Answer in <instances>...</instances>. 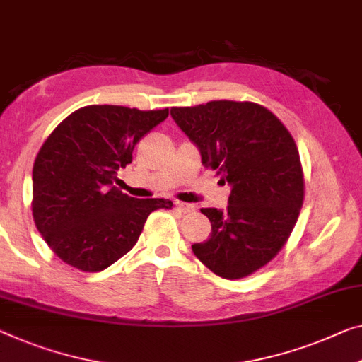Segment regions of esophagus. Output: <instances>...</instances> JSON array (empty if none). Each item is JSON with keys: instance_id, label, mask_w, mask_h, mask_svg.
<instances>
[{"instance_id": "obj_1", "label": "esophagus", "mask_w": 362, "mask_h": 362, "mask_svg": "<svg viewBox=\"0 0 362 362\" xmlns=\"http://www.w3.org/2000/svg\"><path fill=\"white\" fill-rule=\"evenodd\" d=\"M174 204H175V208L179 209L180 213H192V211H195V206H193V204H190V203L174 202Z\"/></svg>"}]
</instances>
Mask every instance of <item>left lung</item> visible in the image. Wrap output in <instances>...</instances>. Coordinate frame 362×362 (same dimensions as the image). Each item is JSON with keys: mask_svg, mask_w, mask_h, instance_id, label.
Returning <instances> with one entry per match:
<instances>
[{"mask_svg": "<svg viewBox=\"0 0 362 362\" xmlns=\"http://www.w3.org/2000/svg\"><path fill=\"white\" fill-rule=\"evenodd\" d=\"M170 115L203 165L230 185L226 211L202 209L211 235L192 250L221 278L249 276L276 257L298 221L304 199L298 146L283 123L253 102L213 100L174 107Z\"/></svg>", "mask_w": 362, "mask_h": 362, "instance_id": "8db88e82", "label": "left lung"}]
</instances>
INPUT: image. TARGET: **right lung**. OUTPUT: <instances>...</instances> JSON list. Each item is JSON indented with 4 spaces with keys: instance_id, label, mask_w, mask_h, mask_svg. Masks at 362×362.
I'll list each match as a JSON object with an SVG mask.
<instances>
[{
    "instance_id": "add662e5",
    "label": "right lung",
    "mask_w": 362,
    "mask_h": 362,
    "mask_svg": "<svg viewBox=\"0 0 362 362\" xmlns=\"http://www.w3.org/2000/svg\"><path fill=\"white\" fill-rule=\"evenodd\" d=\"M169 115L122 105L83 107L53 129L32 170V214L64 263L97 273L133 249L148 216L170 208L164 198L138 199L113 187L144 134Z\"/></svg>"
}]
</instances>
